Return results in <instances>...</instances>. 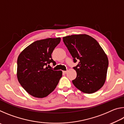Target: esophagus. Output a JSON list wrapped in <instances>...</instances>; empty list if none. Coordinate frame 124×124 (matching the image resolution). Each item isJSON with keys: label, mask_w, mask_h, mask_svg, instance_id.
Listing matches in <instances>:
<instances>
[{"label": "esophagus", "mask_w": 124, "mask_h": 124, "mask_svg": "<svg viewBox=\"0 0 124 124\" xmlns=\"http://www.w3.org/2000/svg\"><path fill=\"white\" fill-rule=\"evenodd\" d=\"M63 73H64V74H66V73H67V71H65V70H63Z\"/></svg>", "instance_id": "1"}]
</instances>
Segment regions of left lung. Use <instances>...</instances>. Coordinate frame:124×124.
Segmentation results:
<instances>
[{
  "label": "left lung",
  "instance_id": "obj_1",
  "mask_svg": "<svg viewBox=\"0 0 124 124\" xmlns=\"http://www.w3.org/2000/svg\"><path fill=\"white\" fill-rule=\"evenodd\" d=\"M65 45L79 63L74 70L77 78L72 81L78 89L85 93L99 90L106 81L108 59L98 42L87 34L71 35L63 37Z\"/></svg>",
  "mask_w": 124,
  "mask_h": 124
}]
</instances>
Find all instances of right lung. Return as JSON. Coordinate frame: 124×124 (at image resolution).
<instances>
[{"instance_id": "obj_1", "label": "right lung", "mask_w": 124, "mask_h": 124, "mask_svg": "<svg viewBox=\"0 0 124 124\" xmlns=\"http://www.w3.org/2000/svg\"><path fill=\"white\" fill-rule=\"evenodd\" d=\"M60 41V38L35 41L25 48L18 56V80L23 88L33 97H46L55 89L62 77L61 70L48 68L51 62L56 65L51 54Z\"/></svg>"}]
</instances>
